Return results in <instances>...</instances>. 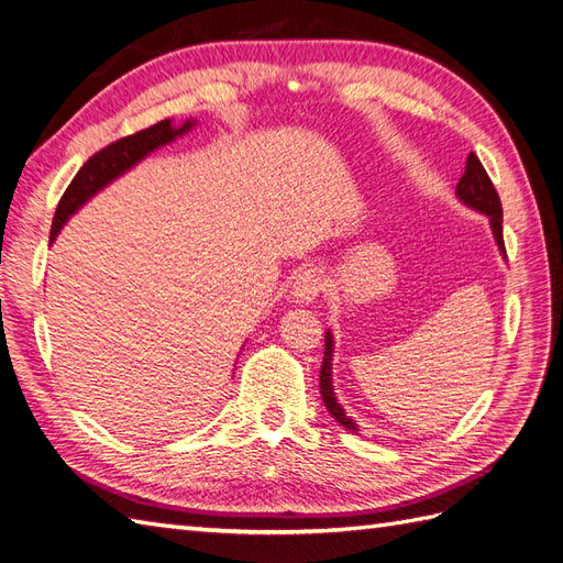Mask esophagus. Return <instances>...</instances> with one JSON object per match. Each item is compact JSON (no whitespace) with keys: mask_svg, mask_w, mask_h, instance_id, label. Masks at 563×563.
Instances as JSON below:
<instances>
[{"mask_svg":"<svg viewBox=\"0 0 563 563\" xmlns=\"http://www.w3.org/2000/svg\"><path fill=\"white\" fill-rule=\"evenodd\" d=\"M323 277L321 272L314 267H308L298 272L294 277V286H291V296L296 302H314L319 298V294L323 291Z\"/></svg>","mask_w":563,"mask_h":563,"instance_id":"1","label":"esophagus"}]
</instances>
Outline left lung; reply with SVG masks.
<instances>
[{
    "instance_id": "1",
    "label": "left lung",
    "mask_w": 563,
    "mask_h": 563,
    "mask_svg": "<svg viewBox=\"0 0 563 563\" xmlns=\"http://www.w3.org/2000/svg\"><path fill=\"white\" fill-rule=\"evenodd\" d=\"M455 195L457 199L467 203L470 209L486 213L490 220V230L493 236H496V244L500 249V253L505 255V242H503V203L500 197L496 192V187H493L486 168L482 166L479 157L470 152L467 157V166H465V174L460 178L457 187H455ZM507 258V255H505ZM331 360H333V335L331 331H327V347H323V362H321V373H319V389H321V399L323 406L329 408V413L343 424L345 430L356 432V422L352 418L345 416L343 406L338 404L335 399V391H333V383H331Z\"/></svg>"
}]
</instances>
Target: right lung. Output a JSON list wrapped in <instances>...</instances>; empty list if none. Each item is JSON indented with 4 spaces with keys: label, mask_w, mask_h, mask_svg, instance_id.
Returning a JSON list of instances; mask_svg holds the SVG:
<instances>
[{
    "label": "right lung",
    "mask_w": 563,
    "mask_h": 563,
    "mask_svg": "<svg viewBox=\"0 0 563 563\" xmlns=\"http://www.w3.org/2000/svg\"><path fill=\"white\" fill-rule=\"evenodd\" d=\"M192 124L195 122H185L180 129H176L172 124V119H164V122H157L155 126H147L139 133L126 135V139H119L96 152V155L79 168L73 183L67 185L65 195L60 197L48 242L56 240L60 228L65 225V220L70 218L84 201H89L98 190H103V187L112 183L117 176L129 172L133 164H139L143 157L150 155V152H155L157 147L176 141L185 131H190Z\"/></svg>",
    "instance_id": "add662e5"
}]
</instances>
